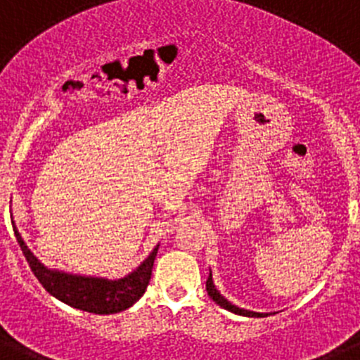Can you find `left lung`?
<instances>
[{"label":"left lung","mask_w":360,"mask_h":360,"mask_svg":"<svg viewBox=\"0 0 360 360\" xmlns=\"http://www.w3.org/2000/svg\"><path fill=\"white\" fill-rule=\"evenodd\" d=\"M205 288H207V294L211 295L212 301H214L216 304H219V307L225 308V310L232 311V314H238V316H245V317H263V316H266V314H259V311L243 310V308H238L236 304H232L231 301H227V299H225L224 295H221L218 290H216L211 272H209V278H207V283H205Z\"/></svg>","instance_id":"1"}]
</instances>
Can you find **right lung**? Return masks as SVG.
<instances>
[{
  "mask_svg": "<svg viewBox=\"0 0 360 360\" xmlns=\"http://www.w3.org/2000/svg\"><path fill=\"white\" fill-rule=\"evenodd\" d=\"M12 227H14L15 240H18L19 247L23 250L34 276L39 279L44 290L68 304V307L77 308V310L82 311H90V314L110 316V314H119V311L133 307L144 295L146 288H148L149 279H151L153 263H155V257H157L158 252V245L144 262L126 278H94V276L68 274V272L44 266L34 256V252H30V249L27 247V243L23 241L14 224H12Z\"/></svg>",
  "mask_w": 360,
  "mask_h": 360,
  "instance_id": "1",
  "label": "right lung"
}]
</instances>
